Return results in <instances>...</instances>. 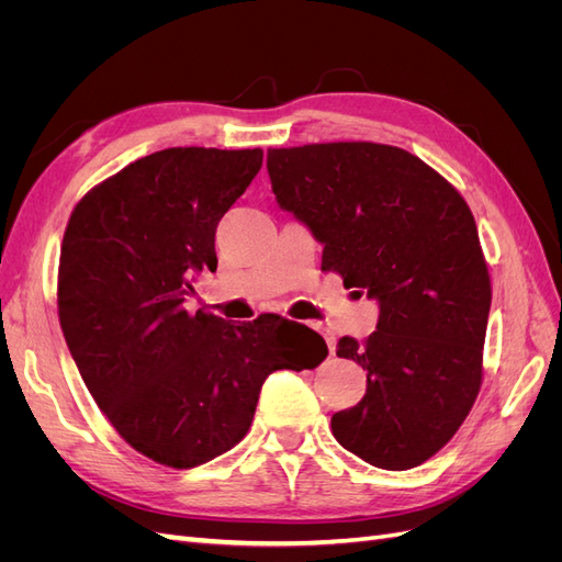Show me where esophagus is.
I'll return each instance as SVG.
<instances>
[{
  "instance_id": "34e87169",
  "label": "esophagus",
  "mask_w": 562,
  "mask_h": 562,
  "mask_svg": "<svg viewBox=\"0 0 562 562\" xmlns=\"http://www.w3.org/2000/svg\"><path fill=\"white\" fill-rule=\"evenodd\" d=\"M312 328H316L323 337H326V345H328V351H330V356H335V345H337V339H335V335L323 326V323H312Z\"/></svg>"
}]
</instances>
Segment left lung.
<instances>
[{"label": "left lung", "instance_id": "8db88e82", "mask_svg": "<svg viewBox=\"0 0 562 562\" xmlns=\"http://www.w3.org/2000/svg\"><path fill=\"white\" fill-rule=\"evenodd\" d=\"M267 171L279 206L323 244L321 269L380 302L375 333L337 342L368 389L333 415V436L378 469L419 467L483 382L492 285L471 209L419 157L380 143L269 149Z\"/></svg>", "mask_w": 562, "mask_h": 562}]
</instances>
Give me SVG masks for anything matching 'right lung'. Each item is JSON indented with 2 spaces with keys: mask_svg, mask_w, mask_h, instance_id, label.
<instances>
[{
  "mask_svg": "<svg viewBox=\"0 0 562 562\" xmlns=\"http://www.w3.org/2000/svg\"><path fill=\"white\" fill-rule=\"evenodd\" d=\"M262 166V149L171 147L83 194L67 220L58 318L79 375L126 443L192 469L248 434L269 372L316 368L323 337L277 314L234 323L187 312L215 271V229Z\"/></svg>",
  "mask_w": 562,
  "mask_h": 562,
  "instance_id": "add662e5",
  "label": "right lung"
}]
</instances>
